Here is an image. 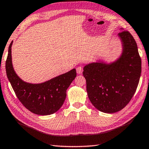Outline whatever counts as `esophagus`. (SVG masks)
<instances>
[{
	"label": "esophagus",
	"mask_w": 149,
	"mask_h": 149,
	"mask_svg": "<svg viewBox=\"0 0 149 149\" xmlns=\"http://www.w3.org/2000/svg\"><path fill=\"white\" fill-rule=\"evenodd\" d=\"M76 72H77V73L78 74H82V72H83V68H81V66L77 67V68H76Z\"/></svg>",
	"instance_id": "34e87169"
}]
</instances>
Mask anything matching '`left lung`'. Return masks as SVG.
Instances as JSON below:
<instances>
[{
	"instance_id": "8db88e82",
	"label": "left lung",
	"mask_w": 149,
	"mask_h": 149,
	"mask_svg": "<svg viewBox=\"0 0 149 149\" xmlns=\"http://www.w3.org/2000/svg\"><path fill=\"white\" fill-rule=\"evenodd\" d=\"M118 35L122 51L110 63L97 60L85 65L88 97L100 112L112 114L123 109L137 89L141 73V59L137 45L129 31L121 28Z\"/></svg>"
}]
</instances>
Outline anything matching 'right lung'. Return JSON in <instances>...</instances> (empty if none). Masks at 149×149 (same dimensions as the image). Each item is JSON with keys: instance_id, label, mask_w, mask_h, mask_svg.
Masks as SVG:
<instances>
[{"instance_id": "1", "label": "right lung", "mask_w": 149, "mask_h": 149, "mask_svg": "<svg viewBox=\"0 0 149 149\" xmlns=\"http://www.w3.org/2000/svg\"><path fill=\"white\" fill-rule=\"evenodd\" d=\"M11 42L6 61V71L17 99L30 112L38 115H50L62 107L66 97V90L76 77L72 69L41 84L24 81L15 72L12 61Z\"/></svg>"}]
</instances>
